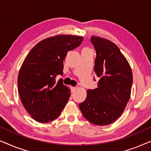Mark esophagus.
Returning a JSON list of instances; mask_svg holds the SVG:
<instances>
[{"label": "esophagus", "instance_id": "34e87169", "mask_svg": "<svg viewBox=\"0 0 151 151\" xmlns=\"http://www.w3.org/2000/svg\"><path fill=\"white\" fill-rule=\"evenodd\" d=\"M76 88V87H73V86H71V92L73 93V92L75 91Z\"/></svg>", "mask_w": 151, "mask_h": 151}]
</instances>
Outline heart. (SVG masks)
I'll use <instances>...</instances> for the list:
<instances>
[{
    "label": "heart",
    "mask_w": 151,
    "mask_h": 151,
    "mask_svg": "<svg viewBox=\"0 0 151 151\" xmlns=\"http://www.w3.org/2000/svg\"><path fill=\"white\" fill-rule=\"evenodd\" d=\"M84 50H90V49H88V48H87V47H86V48L84 49Z\"/></svg>",
    "instance_id": "b5f03b06"
}]
</instances>
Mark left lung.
Segmentation results:
<instances>
[{"label": "left lung", "instance_id": "left-lung-1", "mask_svg": "<svg viewBox=\"0 0 151 151\" xmlns=\"http://www.w3.org/2000/svg\"><path fill=\"white\" fill-rule=\"evenodd\" d=\"M96 51L94 71L98 87L86 91L79 107L83 116L96 125L110 124L124 111L131 97L133 73L129 62L115 43L92 36Z\"/></svg>", "mask_w": 151, "mask_h": 151}]
</instances>
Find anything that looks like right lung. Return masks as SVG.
I'll use <instances>...</instances> for the list:
<instances>
[{
    "instance_id": "1",
    "label": "right lung",
    "mask_w": 151,
    "mask_h": 151,
    "mask_svg": "<svg viewBox=\"0 0 151 151\" xmlns=\"http://www.w3.org/2000/svg\"><path fill=\"white\" fill-rule=\"evenodd\" d=\"M83 37L57 35L41 40L24 58L18 76L20 98L31 117L40 123L56 119L65 108L71 90L64 85L63 60L69 51L81 44Z\"/></svg>"
}]
</instances>
